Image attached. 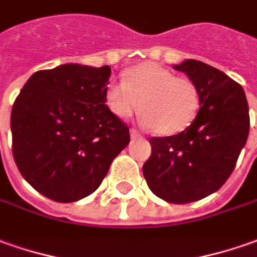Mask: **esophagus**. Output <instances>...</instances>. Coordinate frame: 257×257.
Wrapping results in <instances>:
<instances>
[{
    "mask_svg": "<svg viewBox=\"0 0 257 257\" xmlns=\"http://www.w3.org/2000/svg\"><path fill=\"white\" fill-rule=\"evenodd\" d=\"M131 138H132V139H138V138H141V135H139V132H138V131H135V129H131Z\"/></svg>",
    "mask_w": 257,
    "mask_h": 257,
    "instance_id": "obj_1",
    "label": "esophagus"
}]
</instances>
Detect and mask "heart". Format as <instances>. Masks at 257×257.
I'll list each match as a JSON object with an SVG mask.
<instances>
[{"mask_svg":"<svg viewBox=\"0 0 257 257\" xmlns=\"http://www.w3.org/2000/svg\"><path fill=\"white\" fill-rule=\"evenodd\" d=\"M105 102L109 111L129 118L139 109L142 123L158 135L180 134L194 122L200 109V91L186 77H176L170 70L156 63H143L126 70L122 81L106 85Z\"/></svg>","mask_w":257,"mask_h":257,"instance_id":"b5f03b06","label":"heart"}]
</instances>
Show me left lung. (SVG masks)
<instances>
[{"mask_svg":"<svg viewBox=\"0 0 257 257\" xmlns=\"http://www.w3.org/2000/svg\"><path fill=\"white\" fill-rule=\"evenodd\" d=\"M173 69L197 85L201 108L186 131L149 139L152 155L142 170L153 194L187 204L224 186L245 146L250 119L242 85L224 71L193 59Z\"/></svg>","mask_w":257,"mask_h":257,"instance_id":"left-lung-1","label":"left lung"}]
</instances>
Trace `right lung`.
Returning a JSON list of instances; mask_svg holds the SVG:
<instances>
[{
	"mask_svg": "<svg viewBox=\"0 0 257 257\" xmlns=\"http://www.w3.org/2000/svg\"><path fill=\"white\" fill-rule=\"evenodd\" d=\"M111 67L76 63L33 73L12 105V155L22 177L57 202L94 193L129 143L105 105Z\"/></svg>",
	"mask_w": 257,
	"mask_h": 257,
	"instance_id": "right-lung-1",
	"label": "right lung"
}]
</instances>
